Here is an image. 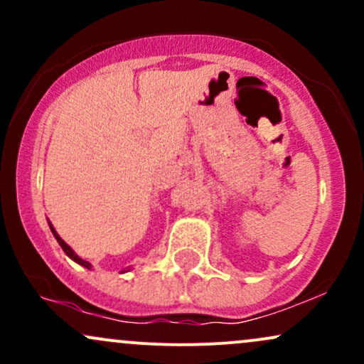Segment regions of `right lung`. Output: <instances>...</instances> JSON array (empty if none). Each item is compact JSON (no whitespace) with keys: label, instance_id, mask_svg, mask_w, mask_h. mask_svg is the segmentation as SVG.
Listing matches in <instances>:
<instances>
[{"label":"right lung","instance_id":"obj_1","mask_svg":"<svg viewBox=\"0 0 364 364\" xmlns=\"http://www.w3.org/2000/svg\"><path fill=\"white\" fill-rule=\"evenodd\" d=\"M49 228H51L53 235H54V237H56V241H58V243H60V246H61V248H63V252H65L66 255H68V257H70V258H72V260H75V262H77V263H80V265H83V267H87V269H90V263H89V262H85V260H82V258H78V257H77V255H75V252H73V250H72V248H70V246H68V245H66V243H65V241H63L60 236H58V232H56V231H54V229H53V225H49Z\"/></svg>","mask_w":364,"mask_h":364}]
</instances>
